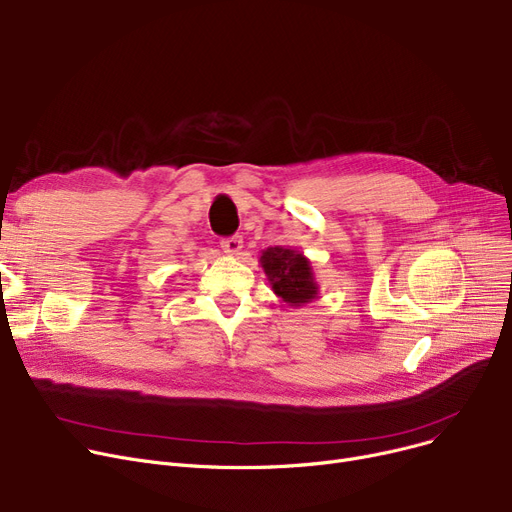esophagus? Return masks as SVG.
<instances>
[{"instance_id":"34e87169","label":"esophagus","mask_w":512,"mask_h":512,"mask_svg":"<svg viewBox=\"0 0 512 512\" xmlns=\"http://www.w3.org/2000/svg\"><path fill=\"white\" fill-rule=\"evenodd\" d=\"M222 249L228 255H238L242 251V238L240 236H228L222 240Z\"/></svg>"}]
</instances>
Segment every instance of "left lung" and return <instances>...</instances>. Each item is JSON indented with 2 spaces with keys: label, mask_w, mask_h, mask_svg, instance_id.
Returning <instances> with one entry per match:
<instances>
[{
  "label": "left lung",
  "mask_w": 512,
  "mask_h": 512,
  "mask_svg": "<svg viewBox=\"0 0 512 512\" xmlns=\"http://www.w3.org/2000/svg\"><path fill=\"white\" fill-rule=\"evenodd\" d=\"M259 263L276 297L290 307H301L317 299L319 284L311 261L288 247H267L261 251Z\"/></svg>",
  "instance_id": "1"
}]
</instances>
